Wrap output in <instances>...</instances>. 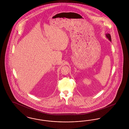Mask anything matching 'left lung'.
<instances>
[{"label": "left lung", "mask_w": 129, "mask_h": 129, "mask_svg": "<svg viewBox=\"0 0 129 129\" xmlns=\"http://www.w3.org/2000/svg\"><path fill=\"white\" fill-rule=\"evenodd\" d=\"M105 36H106V38L110 41H111V38L110 35V34H109V33H107V34H105Z\"/></svg>", "instance_id": "1"}]
</instances>
